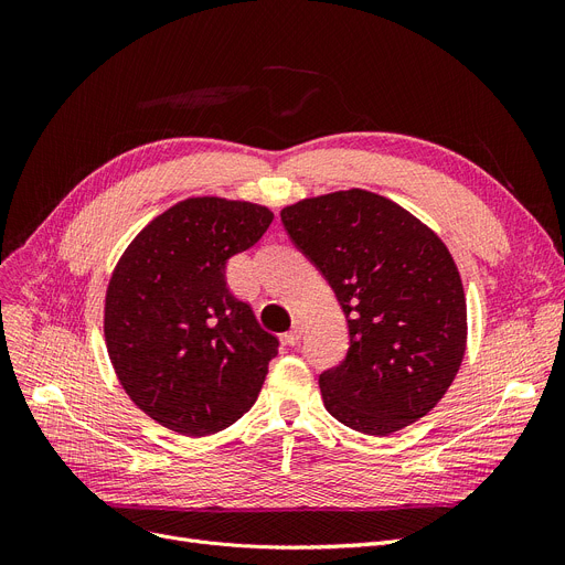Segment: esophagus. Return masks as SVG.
I'll return each mask as SVG.
<instances>
[{"label": "esophagus", "mask_w": 565, "mask_h": 565, "mask_svg": "<svg viewBox=\"0 0 565 565\" xmlns=\"http://www.w3.org/2000/svg\"><path fill=\"white\" fill-rule=\"evenodd\" d=\"M300 339H302V320H295L292 328L284 334V341H286L288 345H295Z\"/></svg>", "instance_id": "1"}]
</instances>
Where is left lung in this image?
<instances>
[{"mask_svg": "<svg viewBox=\"0 0 565 565\" xmlns=\"http://www.w3.org/2000/svg\"><path fill=\"white\" fill-rule=\"evenodd\" d=\"M281 222L348 320L345 360L318 377L324 407L366 435L422 419L451 387L467 343L465 290L447 245L366 190L286 205Z\"/></svg>", "mask_w": 565, "mask_h": 565, "instance_id": "1", "label": "left lung"}]
</instances>
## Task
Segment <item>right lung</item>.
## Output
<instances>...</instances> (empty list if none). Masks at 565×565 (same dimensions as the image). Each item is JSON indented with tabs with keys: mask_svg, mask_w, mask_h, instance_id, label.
Masks as SVG:
<instances>
[{
	"mask_svg": "<svg viewBox=\"0 0 565 565\" xmlns=\"http://www.w3.org/2000/svg\"><path fill=\"white\" fill-rule=\"evenodd\" d=\"M273 217L247 201L185 199L116 265L105 298L111 366L132 403L173 433H220L258 398L279 341L228 290L224 270Z\"/></svg>",
	"mask_w": 565,
	"mask_h": 565,
	"instance_id": "1",
	"label": "right lung"
}]
</instances>
